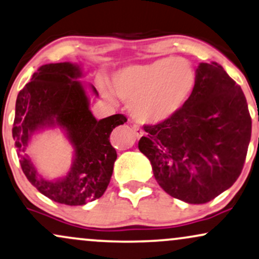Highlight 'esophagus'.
<instances>
[{
    "label": "esophagus",
    "mask_w": 259,
    "mask_h": 259,
    "mask_svg": "<svg viewBox=\"0 0 259 259\" xmlns=\"http://www.w3.org/2000/svg\"><path fill=\"white\" fill-rule=\"evenodd\" d=\"M133 132H135V135L138 139L141 138V137L144 136V131H143L141 127H138V126H133Z\"/></svg>",
    "instance_id": "obj_1"
}]
</instances>
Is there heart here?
Returning a JSON list of instances; mask_svg holds the SVG:
<instances>
[{
    "label": "heart",
    "instance_id": "heart-1",
    "mask_svg": "<svg viewBox=\"0 0 259 259\" xmlns=\"http://www.w3.org/2000/svg\"><path fill=\"white\" fill-rule=\"evenodd\" d=\"M195 83V69L189 60L172 57L126 66L112 76L110 87L130 103L131 115L138 122L151 124L173 116L189 98ZM102 91L111 102L110 91L105 87Z\"/></svg>",
    "mask_w": 259,
    "mask_h": 259
}]
</instances>
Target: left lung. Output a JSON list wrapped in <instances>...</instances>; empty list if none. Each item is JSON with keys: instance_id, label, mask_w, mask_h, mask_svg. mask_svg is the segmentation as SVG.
<instances>
[{"instance_id": "left-lung-1", "label": "left lung", "mask_w": 259, "mask_h": 259, "mask_svg": "<svg viewBox=\"0 0 259 259\" xmlns=\"http://www.w3.org/2000/svg\"><path fill=\"white\" fill-rule=\"evenodd\" d=\"M252 121L241 87L217 63H200L184 105L163 122L145 124L139 150L168 195L206 203L229 189L244 167Z\"/></svg>"}]
</instances>
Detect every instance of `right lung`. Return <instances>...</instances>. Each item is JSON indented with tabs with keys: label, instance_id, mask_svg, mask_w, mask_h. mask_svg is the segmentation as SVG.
<instances>
[{
	"label": "right lung",
	"instance_id": "add662e5",
	"mask_svg": "<svg viewBox=\"0 0 259 259\" xmlns=\"http://www.w3.org/2000/svg\"><path fill=\"white\" fill-rule=\"evenodd\" d=\"M81 76L77 64L42 65L18 94L12 128L21 169L30 183L48 199L69 206L84 205L104 194L117 157L109 138L115 127L127 121L122 114L97 120L83 84L77 81ZM92 91L98 96L93 86ZM56 125L72 143L74 161L65 178L47 181L35 171L26 150L35 132Z\"/></svg>",
	"mask_w": 259,
	"mask_h": 259
}]
</instances>
